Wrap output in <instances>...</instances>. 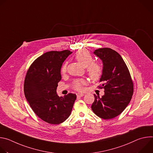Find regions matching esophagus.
Here are the masks:
<instances>
[{"instance_id":"34e87169","label":"esophagus","mask_w":153,"mask_h":153,"mask_svg":"<svg viewBox=\"0 0 153 153\" xmlns=\"http://www.w3.org/2000/svg\"><path fill=\"white\" fill-rule=\"evenodd\" d=\"M83 96H84V94H82V93H77V97H82Z\"/></svg>"}]
</instances>
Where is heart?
I'll list each match as a JSON object with an SVG mask.
<instances>
[{
    "label": "heart",
    "mask_w": 153,
    "mask_h": 153,
    "mask_svg": "<svg viewBox=\"0 0 153 153\" xmlns=\"http://www.w3.org/2000/svg\"><path fill=\"white\" fill-rule=\"evenodd\" d=\"M76 59L82 65L86 68V71L89 77L94 80H98L102 74V67L97 62H93V59L90 53L85 50H80L75 54ZM67 71V64L64 63L61 68L60 73L63 74ZM87 83L85 79H77L73 82V88L77 91H82L83 86Z\"/></svg>",
    "instance_id": "heart-1"
}]
</instances>
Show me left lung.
Segmentation results:
<instances>
[{"instance_id":"obj_1","label":"left lung","mask_w":153,"mask_h":153,"mask_svg":"<svg viewBox=\"0 0 153 153\" xmlns=\"http://www.w3.org/2000/svg\"><path fill=\"white\" fill-rule=\"evenodd\" d=\"M94 54L103 63L99 86L105 90L102 97L94 96L91 105L93 111L103 119H111L121 114L129 104L133 94V82L121 56L108 48L96 50Z\"/></svg>"}]
</instances>
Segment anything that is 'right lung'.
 I'll list each match as a JSON object with an SVG mask.
<instances>
[{"instance_id":"right-lung-1","label":"right lung","mask_w":153,"mask_h":153,"mask_svg":"<svg viewBox=\"0 0 153 153\" xmlns=\"http://www.w3.org/2000/svg\"><path fill=\"white\" fill-rule=\"evenodd\" d=\"M69 50L47 52L30 67L24 82V94L35 114L50 124H59L70 116L76 95L69 93L59 97L56 93L61 80L60 68Z\"/></svg>"}]
</instances>
